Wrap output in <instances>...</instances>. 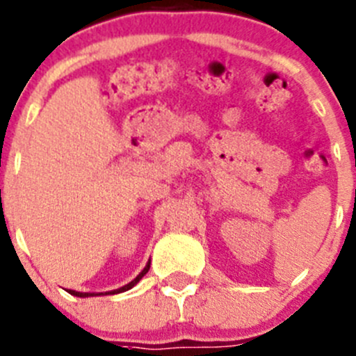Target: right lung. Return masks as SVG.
<instances>
[{"instance_id":"1","label":"right lung","mask_w":356,"mask_h":356,"mask_svg":"<svg viewBox=\"0 0 356 356\" xmlns=\"http://www.w3.org/2000/svg\"><path fill=\"white\" fill-rule=\"evenodd\" d=\"M149 270V261L148 264H146V267L143 268V272L141 274L138 275V277L134 279V281H131L129 282V284H125L124 288H120V289H113V291H108V293H105V294H117V293H124V291H127V289H131V288H134L136 284H138L139 281H141L143 277H145V274L146 272ZM68 293L70 294H74V296H79V298H88V296H99V294H95V293H79V291H74V289H68ZM103 294V293H102Z\"/></svg>"}]
</instances>
